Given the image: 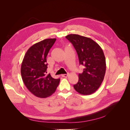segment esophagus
<instances>
[{"mask_svg":"<svg viewBox=\"0 0 130 130\" xmlns=\"http://www.w3.org/2000/svg\"><path fill=\"white\" fill-rule=\"evenodd\" d=\"M61 76H62V77H67V76H68V74H62V75H61Z\"/></svg>","mask_w":130,"mask_h":130,"instance_id":"obj_1","label":"esophagus"}]
</instances>
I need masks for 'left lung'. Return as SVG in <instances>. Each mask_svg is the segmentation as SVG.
<instances>
[{"label": "left lung", "instance_id": "left-lung-1", "mask_svg": "<svg viewBox=\"0 0 130 130\" xmlns=\"http://www.w3.org/2000/svg\"><path fill=\"white\" fill-rule=\"evenodd\" d=\"M66 38L75 49L80 65L84 67L83 72L78 74V81L74 88L81 94H92L99 88L105 76L106 66L103 49L88 37L70 34Z\"/></svg>", "mask_w": 130, "mask_h": 130}]
</instances>
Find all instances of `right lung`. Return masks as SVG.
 I'll list each match as a JSON object with an SVG mask.
<instances>
[{"label":"right lung","instance_id":"obj_1","mask_svg":"<svg viewBox=\"0 0 130 130\" xmlns=\"http://www.w3.org/2000/svg\"><path fill=\"white\" fill-rule=\"evenodd\" d=\"M56 38L45 39L27 50L21 66L23 82L29 91L38 98L49 97L55 92L60 79L47 75L46 56Z\"/></svg>","mask_w":130,"mask_h":130}]
</instances>
